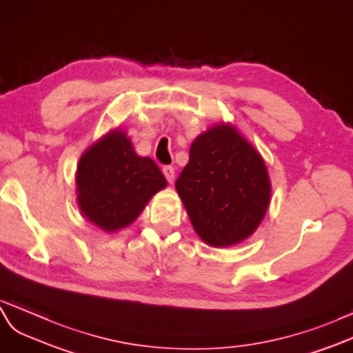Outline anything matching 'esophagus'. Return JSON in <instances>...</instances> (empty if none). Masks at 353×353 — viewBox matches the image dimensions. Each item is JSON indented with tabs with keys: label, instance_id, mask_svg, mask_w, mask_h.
<instances>
[{
	"label": "esophagus",
	"instance_id": "obj_1",
	"mask_svg": "<svg viewBox=\"0 0 353 353\" xmlns=\"http://www.w3.org/2000/svg\"><path fill=\"white\" fill-rule=\"evenodd\" d=\"M162 173H164L168 183H173V179H174V168L173 167H171V165L162 167Z\"/></svg>",
	"mask_w": 353,
	"mask_h": 353
}]
</instances>
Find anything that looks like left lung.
Wrapping results in <instances>:
<instances>
[{
	"mask_svg": "<svg viewBox=\"0 0 353 353\" xmlns=\"http://www.w3.org/2000/svg\"><path fill=\"white\" fill-rule=\"evenodd\" d=\"M195 232L207 245L248 239L270 203V180L259 153L230 125L201 134L176 180Z\"/></svg>",
	"mask_w": 353,
	"mask_h": 353,
	"instance_id": "obj_1",
	"label": "left lung"
}]
</instances>
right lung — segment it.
Here are the masks:
<instances>
[{
    "label": "right lung",
    "mask_w": 353,
    "mask_h": 353,
    "mask_svg": "<svg viewBox=\"0 0 353 353\" xmlns=\"http://www.w3.org/2000/svg\"><path fill=\"white\" fill-rule=\"evenodd\" d=\"M76 182L80 209L104 231L130 225L150 196L167 186L159 167L139 157L121 131L105 135L80 158Z\"/></svg>",
    "instance_id": "obj_1"
}]
</instances>
